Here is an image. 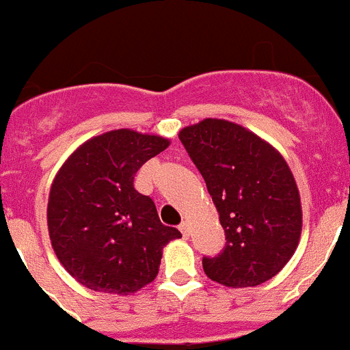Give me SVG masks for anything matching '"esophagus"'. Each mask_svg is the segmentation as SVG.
Here are the masks:
<instances>
[{
  "instance_id": "obj_1",
  "label": "esophagus",
  "mask_w": 350,
  "mask_h": 350,
  "mask_svg": "<svg viewBox=\"0 0 350 350\" xmlns=\"http://www.w3.org/2000/svg\"><path fill=\"white\" fill-rule=\"evenodd\" d=\"M178 230H180V233L184 234V238H189V234H191V226H189V222H187V221L182 222L180 228H178Z\"/></svg>"
}]
</instances>
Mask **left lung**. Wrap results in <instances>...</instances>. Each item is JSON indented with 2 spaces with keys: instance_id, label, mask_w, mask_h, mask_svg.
<instances>
[{
  "instance_id": "1",
  "label": "left lung",
  "mask_w": 350,
  "mask_h": 350,
  "mask_svg": "<svg viewBox=\"0 0 350 350\" xmlns=\"http://www.w3.org/2000/svg\"><path fill=\"white\" fill-rule=\"evenodd\" d=\"M178 138L206 182L226 245L203 258L206 277L254 287L287 265L301 237L299 191L282 154L237 122L203 119Z\"/></svg>"
}]
</instances>
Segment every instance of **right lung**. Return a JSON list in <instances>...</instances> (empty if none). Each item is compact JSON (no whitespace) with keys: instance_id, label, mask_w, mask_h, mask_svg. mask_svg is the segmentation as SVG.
<instances>
[{"instance_id":"1","label":"right lung","mask_w":350,"mask_h":350,"mask_svg":"<svg viewBox=\"0 0 350 350\" xmlns=\"http://www.w3.org/2000/svg\"><path fill=\"white\" fill-rule=\"evenodd\" d=\"M168 145L159 135L113 129L83 142L55 173L49 237L64 270L88 289L137 293L156 279L166 243L182 237L133 187L140 166Z\"/></svg>"}]
</instances>
